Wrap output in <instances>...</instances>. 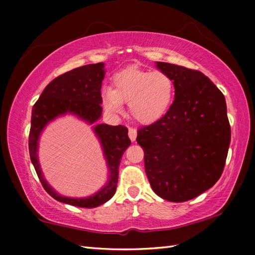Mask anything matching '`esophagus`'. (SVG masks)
<instances>
[{
	"label": "esophagus",
	"instance_id": "obj_1",
	"mask_svg": "<svg viewBox=\"0 0 255 255\" xmlns=\"http://www.w3.org/2000/svg\"><path fill=\"white\" fill-rule=\"evenodd\" d=\"M128 136L130 138L131 141H135L136 140V137H137V130L135 128H129V131H128Z\"/></svg>",
	"mask_w": 255,
	"mask_h": 255
}]
</instances>
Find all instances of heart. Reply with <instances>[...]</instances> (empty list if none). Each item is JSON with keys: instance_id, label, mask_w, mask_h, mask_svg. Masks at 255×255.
Segmentation results:
<instances>
[{"instance_id": "heart-1", "label": "heart", "mask_w": 255, "mask_h": 255, "mask_svg": "<svg viewBox=\"0 0 255 255\" xmlns=\"http://www.w3.org/2000/svg\"><path fill=\"white\" fill-rule=\"evenodd\" d=\"M174 84L166 73L129 67L116 73L112 89L102 91L106 109L119 114L123 103H129V112L137 122L154 123L162 118L171 106Z\"/></svg>"}]
</instances>
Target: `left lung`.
I'll list each match as a JSON object with an SVG mask.
<instances>
[{
  "instance_id": "8db88e82",
  "label": "left lung",
  "mask_w": 255,
  "mask_h": 255,
  "mask_svg": "<svg viewBox=\"0 0 255 255\" xmlns=\"http://www.w3.org/2000/svg\"><path fill=\"white\" fill-rule=\"evenodd\" d=\"M174 84L170 109L137 131L145 172L163 199L183 202L201 195L221 178L231 143L224 94L196 70L156 62Z\"/></svg>"
}]
</instances>
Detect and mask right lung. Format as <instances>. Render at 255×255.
<instances>
[{"label":"right lung","instance_id":"right-lung-1","mask_svg":"<svg viewBox=\"0 0 255 255\" xmlns=\"http://www.w3.org/2000/svg\"><path fill=\"white\" fill-rule=\"evenodd\" d=\"M105 64H89L64 73L46 86L31 114V127L29 132L30 158L42 187L57 201L82 208H96L110 200L118 183L119 164L125 150L131 144L128 129L118 125H97L94 132L101 141L103 153L109 166V181L100 191L88 198H67L58 195L42 176L38 163V139L45 126L51 120L67 112L88 122L90 125L100 119L102 114L101 85L105 77Z\"/></svg>","mask_w":255,"mask_h":255}]
</instances>
